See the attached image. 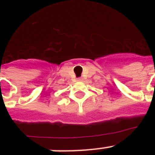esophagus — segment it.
<instances>
[{
    "mask_svg": "<svg viewBox=\"0 0 155 155\" xmlns=\"http://www.w3.org/2000/svg\"><path fill=\"white\" fill-rule=\"evenodd\" d=\"M77 81H82V78H79L77 79Z\"/></svg>",
    "mask_w": 155,
    "mask_h": 155,
    "instance_id": "obj_1",
    "label": "esophagus"
}]
</instances>
